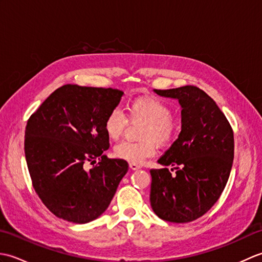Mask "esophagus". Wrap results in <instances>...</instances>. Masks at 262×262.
<instances>
[{
    "mask_svg": "<svg viewBox=\"0 0 262 262\" xmlns=\"http://www.w3.org/2000/svg\"><path fill=\"white\" fill-rule=\"evenodd\" d=\"M129 168L132 169V170H138V169H141V165L140 164H137V163H129Z\"/></svg>",
    "mask_w": 262,
    "mask_h": 262,
    "instance_id": "1",
    "label": "esophagus"
}]
</instances>
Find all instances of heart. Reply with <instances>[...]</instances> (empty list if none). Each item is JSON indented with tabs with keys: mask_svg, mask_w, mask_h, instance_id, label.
I'll return each mask as SVG.
<instances>
[{
	"mask_svg": "<svg viewBox=\"0 0 262 262\" xmlns=\"http://www.w3.org/2000/svg\"><path fill=\"white\" fill-rule=\"evenodd\" d=\"M127 116L129 120L145 121L140 142H121L114 148L118 159L133 163H141L151 158L157 151V144L166 146L177 135L178 122L172 117V109L162 99L153 96H143L133 99L127 104ZM127 118L124 113L115 108L107 115L103 128L110 140H118L124 134Z\"/></svg>",
	"mask_w": 262,
	"mask_h": 262,
	"instance_id": "heart-1",
	"label": "heart"
}]
</instances>
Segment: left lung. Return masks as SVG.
Returning <instances> with one entry per match:
<instances>
[{
    "mask_svg": "<svg viewBox=\"0 0 262 262\" xmlns=\"http://www.w3.org/2000/svg\"><path fill=\"white\" fill-rule=\"evenodd\" d=\"M178 99L181 132L152 169V209L160 219L188 223L207 213L229 180L234 159V135L229 120L207 93L193 85L154 90ZM176 170L171 174L167 168Z\"/></svg>",
    "mask_w": 262,
    "mask_h": 262,
    "instance_id": "8db88e82",
    "label": "left lung"
}]
</instances>
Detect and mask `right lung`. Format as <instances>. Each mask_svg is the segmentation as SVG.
<instances>
[{
    "label": "right lung",
    "instance_id": "add662e5",
    "mask_svg": "<svg viewBox=\"0 0 262 262\" xmlns=\"http://www.w3.org/2000/svg\"><path fill=\"white\" fill-rule=\"evenodd\" d=\"M124 92L111 88L65 84L28 119L25 154L35 191L52 213L76 224L98 219L127 171L121 159H108L105 117ZM100 162L89 171L86 162Z\"/></svg>",
    "mask_w": 262,
    "mask_h": 262
}]
</instances>
